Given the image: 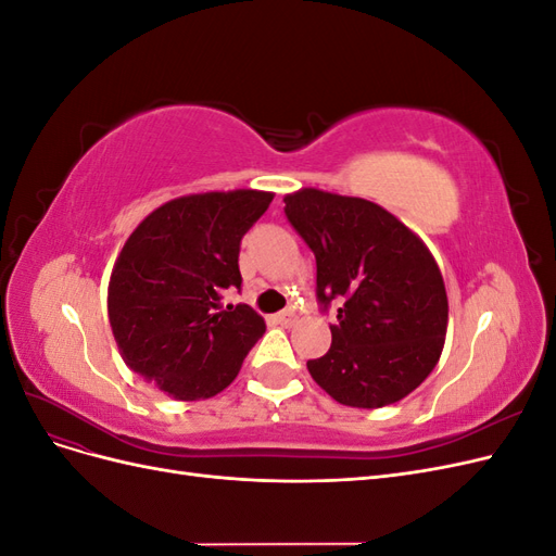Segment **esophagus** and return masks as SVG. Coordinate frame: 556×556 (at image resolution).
I'll return each instance as SVG.
<instances>
[{"label": "esophagus", "mask_w": 556, "mask_h": 556, "mask_svg": "<svg viewBox=\"0 0 556 556\" xmlns=\"http://www.w3.org/2000/svg\"><path fill=\"white\" fill-rule=\"evenodd\" d=\"M274 319H276L278 325H282V327H292V325H296L299 315L294 311H282V313H276Z\"/></svg>", "instance_id": "1"}]
</instances>
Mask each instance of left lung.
I'll list each match as a JSON object with an SVG mask.
<instances>
[{"label": "left lung", "mask_w": 556, "mask_h": 556, "mask_svg": "<svg viewBox=\"0 0 556 556\" xmlns=\"http://www.w3.org/2000/svg\"><path fill=\"white\" fill-rule=\"evenodd\" d=\"M285 213L317 262V299H341L331 348L308 374L350 408L408 396L441 359L447 292L417 233L362 197L317 188L285 194Z\"/></svg>", "instance_id": "left-lung-1"}]
</instances>
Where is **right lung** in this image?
<instances>
[{
	"label": "right lung",
	"instance_id": "right-lung-1",
	"mask_svg": "<svg viewBox=\"0 0 556 556\" xmlns=\"http://www.w3.org/2000/svg\"><path fill=\"white\" fill-rule=\"evenodd\" d=\"M274 192L185 194L148 213L129 233L109 280V323L123 362L176 401L220 394L266 331L250 306L220 311L241 288L243 233Z\"/></svg>",
	"mask_w": 556,
	"mask_h": 556
}]
</instances>
